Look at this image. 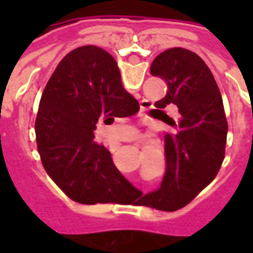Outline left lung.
I'll list each match as a JSON object with an SVG mask.
<instances>
[{
  "instance_id": "obj_1",
  "label": "left lung",
  "mask_w": 253,
  "mask_h": 253,
  "mask_svg": "<svg viewBox=\"0 0 253 253\" xmlns=\"http://www.w3.org/2000/svg\"><path fill=\"white\" fill-rule=\"evenodd\" d=\"M150 74L164 80L168 92L157 108L175 104L176 119L167 116L173 131L165 135L164 177L156 191L135 203L165 211L188 205L214 180L225 157L228 122L212 73L195 52L175 47L156 57Z\"/></svg>"
}]
</instances>
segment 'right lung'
<instances>
[{
  "mask_svg": "<svg viewBox=\"0 0 253 253\" xmlns=\"http://www.w3.org/2000/svg\"><path fill=\"white\" fill-rule=\"evenodd\" d=\"M138 110L110 52L78 47L59 62L42 94L35 131L42 164L70 199L83 205L130 199L125 188L132 186L94 142L93 131L99 121L111 125Z\"/></svg>",
  "mask_w": 253,
  "mask_h": 253,
  "instance_id": "obj_1",
  "label": "right lung"
}]
</instances>
